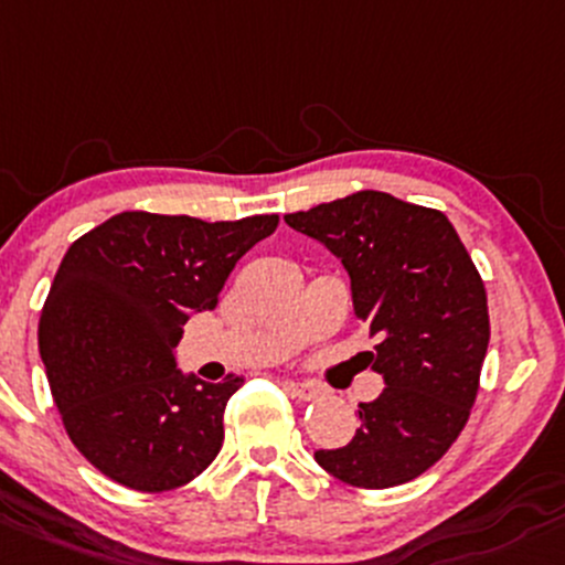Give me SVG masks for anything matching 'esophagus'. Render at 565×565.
Masks as SVG:
<instances>
[{"instance_id":"esophagus-1","label":"esophagus","mask_w":565,"mask_h":565,"mask_svg":"<svg viewBox=\"0 0 565 565\" xmlns=\"http://www.w3.org/2000/svg\"><path fill=\"white\" fill-rule=\"evenodd\" d=\"M284 390L292 397H298V401H317L322 395V390L311 382H284Z\"/></svg>"}]
</instances>
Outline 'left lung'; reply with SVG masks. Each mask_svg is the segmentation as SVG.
Listing matches in <instances>:
<instances>
[{"instance_id": "left-lung-1", "label": "left lung", "mask_w": 565, "mask_h": 565, "mask_svg": "<svg viewBox=\"0 0 565 565\" xmlns=\"http://www.w3.org/2000/svg\"><path fill=\"white\" fill-rule=\"evenodd\" d=\"M284 222L324 243L352 278L354 313L379 335L382 395L317 462L365 490L406 484L441 460L468 423L490 343L487 292L452 222L387 192H354Z\"/></svg>"}]
</instances>
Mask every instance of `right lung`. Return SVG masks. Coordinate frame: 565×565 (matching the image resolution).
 Here are the masks:
<instances>
[{
  "mask_svg": "<svg viewBox=\"0 0 565 565\" xmlns=\"http://www.w3.org/2000/svg\"><path fill=\"white\" fill-rule=\"evenodd\" d=\"M276 227V213L203 222L124 211L67 248L38 343L64 430L99 473L164 492L211 466L243 376H183L173 349L189 317L216 308L237 259Z\"/></svg>",
  "mask_w": 565,
  "mask_h": 565,
  "instance_id": "right-lung-1",
  "label": "right lung"
}]
</instances>
